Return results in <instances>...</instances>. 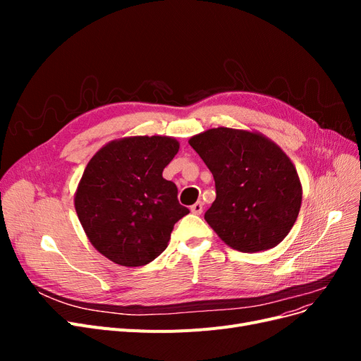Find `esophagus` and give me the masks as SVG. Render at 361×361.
<instances>
[{"instance_id": "esophagus-1", "label": "esophagus", "mask_w": 361, "mask_h": 361, "mask_svg": "<svg viewBox=\"0 0 361 361\" xmlns=\"http://www.w3.org/2000/svg\"><path fill=\"white\" fill-rule=\"evenodd\" d=\"M191 212L194 214V215H200L202 212H203V203L202 202H197V203H194L191 207Z\"/></svg>"}]
</instances>
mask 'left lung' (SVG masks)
<instances>
[{
    "label": "left lung",
    "mask_w": 361,
    "mask_h": 361,
    "mask_svg": "<svg viewBox=\"0 0 361 361\" xmlns=\"http://www.w3.org/2000/svg\"><path fill=\"white\" fill-rule=\"evenodd\" d=\"M211 170L216 199L204 214L228 247L257 253L290 232L302 187L290 158L256 130L212 128L188 140Z\"/></svg>",
    "instance_id": "8db88e82"
}]
</instances>
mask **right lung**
I'll return each instance as SVG.
<instances>
[{
  "label": "right lung",
  "instance_id": "right-lung-1",
  "mask_svg": "<svg viewBox=\"0 0 361 361\" xmlns=\"http://www.w3.org/2000/svg\"><path fill=\"white\" fill-rule=\"evenodd\" d=\"M179 152L167 135L113 140L87 164L75 211L92 245L122 267H143L167 248L174 224L190 211L162 171Z\"/></svg>",
  "mask_w": 361,
  "mask_h": 361
}]
</instances>
